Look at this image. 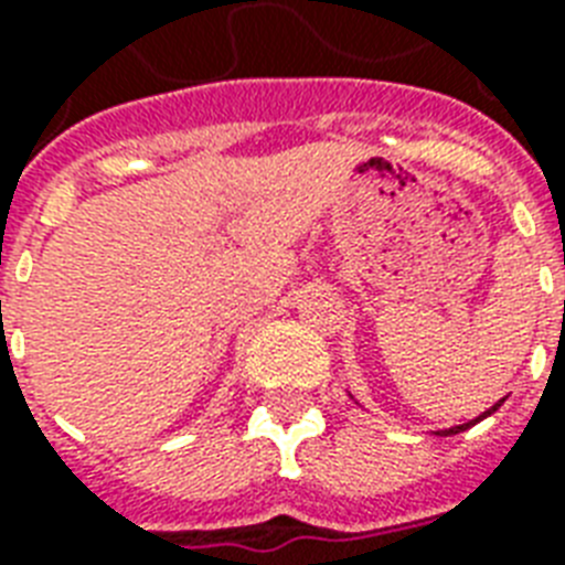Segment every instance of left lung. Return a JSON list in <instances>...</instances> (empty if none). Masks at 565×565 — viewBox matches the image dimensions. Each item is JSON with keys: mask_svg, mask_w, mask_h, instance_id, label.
Masks as SVG:
<instances>
[{"mask_svg": "<svg viewBox=\"0 0 565 565\" xmlns=\"http://www.w3.org/2000/svg\"><path fill=\"white\" fill-rule=\"evenodd\" d=\"M501 404H504V398H501V402H499V404H492L490 411H487V413H481V416H478V419H472V422H466V425H457V428H446V430H437V434H439V437H451V434H460V430H466V428H472L475 422H481V419H487V416H490V413H495V411H499Z\"/></svg>", "mask_w": 565, "mask_h": 565, "instance_id": "left-lung-1", "label": "left lung"}]
</instances>
